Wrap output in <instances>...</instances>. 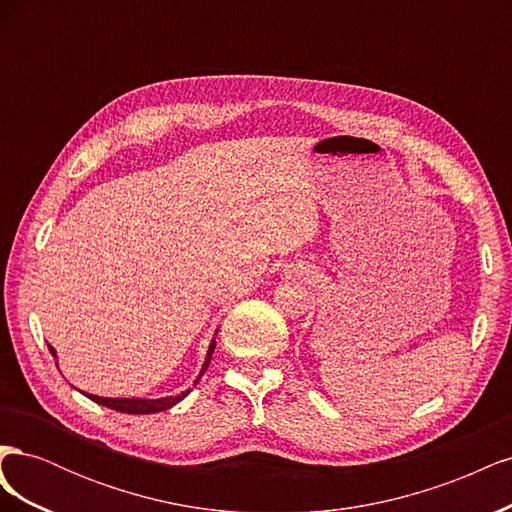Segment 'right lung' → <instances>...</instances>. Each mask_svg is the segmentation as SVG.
Wrapping results in <instances>:
<instances>
[{
    "label": "right lung",
    "mask_w": 512,
    "mask_h": 512,
    "mask_svg": "<svg viewBox=\"0 0 512 512\" xmlns=\"http://www.w3.org/2000/svg\"><path fill=\"white\" fill-rule=\"evenodd\" d=\"M51 354L57 359V352L53 346H49ZM215 350V339H211L209 344V350H207V356H205V363H203V369H200L198 378L194 380V384H198V380L203 378V374L207 371L209 363H211V354ZM57 363V361H55ZM192 389L183 391L179 395H170V397H160V399H130V397H98V395H91V393H83L85 397H89L91 401H96V404L100 406H106L111 410H117V412H126V414H153V412H164L168 408H173L175 404H179V401L188 395Z\"/></svg>",
    "instance_id": "right-lung-1"
}]
</instances>
